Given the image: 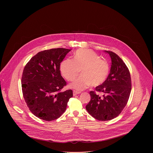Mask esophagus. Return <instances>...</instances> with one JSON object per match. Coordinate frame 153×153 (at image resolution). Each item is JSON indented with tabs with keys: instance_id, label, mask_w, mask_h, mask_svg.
Wrapping results in <instances>:
<instances>
[{
	"instance_id": "esophagus-1",
	"label": "esophagus",
	"mask_w": 153,
	"mask_h": 153,
	"mask_svg": "<svg viewBox=\"0 0 153 153\" xmlns=\"http://www.w3.org/2000/svg\"><path fill=\"white\" fill-rule=\"evenodd\" d=\"M80 92L79 91H73V95L75 96V95H78V94H80Z\"/></svg>"
}]
</instances>
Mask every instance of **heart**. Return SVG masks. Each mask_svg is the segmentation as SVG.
Segmentation results:
<instances>
[{
	"mask_svg": "<svg viewBox=\"0 0 153 153\" xmlns=\"http://www.w3.org/2000/svg\"><path fill=\"white\" fill-rule=\"evenodd\" d=\"M81 69L82 74L71 84L70 87L83 90L93 85L102 84L109 74L108 62L102 59L95 51L89 49H79L75 52L74 59L66 58L60 65L63 76L69 81H73Z\"/></svg>",
	"mask_w": 153,
	"mask_h": 153,
	"instance_id": "heart-1",
	"label": "heart"
}]
</instances>
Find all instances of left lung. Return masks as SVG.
<instances>
[{"label": "left lung", "instance_id": "8db88e82", "mask_svg": "<svg viewBox=\"0 0 153 153\" xmlns=\"http://www.w3.org/2000/svg\"><path fill=\"white\" fill-rule=\"evenodd\" d=\"M111 58L110 73L106 80L90 91L91 99L86 105L88 112L97 120L107 121L117 117L126 105L131 91L128 68L116 53L105 51ZM96 91L102 93L100 97Z\"/></svg>", "mask_w": 153, "mask_h": 153}]
</instances>
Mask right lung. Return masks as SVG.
<instances>
[{
    "label": "right lung",
    "mask_w": 153,
    "mask_h": 153,
    "mask_svg": "<svg viewBox=\"0 0 153 153\" xmlns=\"http://www.w3.org/2000/svg\"><path fill=\"white\" fill-rule=\"evenodd\" d=\"M71 49L56 48L38 53L22 73L23 96L30 111L46 121L58 119L65 111L71 89L61 92L66 82L60 73V63Z\"/></svg>",
    "instance_id": "add662e5"
}]
</instances>
